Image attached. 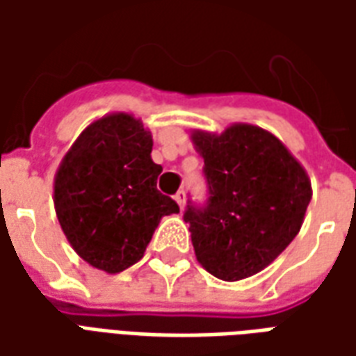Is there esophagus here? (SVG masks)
Here are the masks:
<instances>
[{
    "label": "esophagus",
    "mask_w": 356,
    "mask_h": 356,
    "mask_svg": "<svg viewBox=\"0 0 356 356\" xmlns=\"http://www.w3.org/2000/svg\"><path fill=\"white\" fill-rule=\"evenodd\" d=\"M175 202H177L179 208H181V209L185 208V202H186V193H185V191H179V193L175 194Z\"/></svg>",
    "instance_id": "34e87169"
}]
</instances>
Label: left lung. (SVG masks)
Listing matches in <instances>:
<instances>
[{
  "label": "left lung",
  "instance_id": "left-lung-1",
  "mask_svg": "<svg viewBox=\"0 0 356 356\" xmlns=\"http://www.w3.org/2000/svg\"><path fill=\"white\" fill-rule=\"evenodd\" d=\"M209 198L185 221L196 259L209 275L236 282L268 267L298 236L313 188L305 168L263 127L232 124L223 133L194 129Z\"/></svg>",
  "mask_w": 356,
  "mask_h": 356
}]
</instances>
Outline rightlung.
I'll return each instance as SVG.
<instances>
[{
    "instance_id": "1",
    "label": "right lung",
    "mask_w": 356,
    "mask_h": 356,
    "mask_svg": "<svg viewBox=\"0 0 356 356\" xmlns=\"http://www.w3.org/2000/svg\"><path fill=\"white\" fill-rule=\"evenodd\" d=\"M152 135L133 114L95 120L58 165L53 202L74 252L108 275L145 255L163 216L179 206L156 188L162 165L152 162Z\"/></svg>"
}]
</instances>
